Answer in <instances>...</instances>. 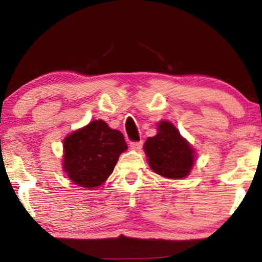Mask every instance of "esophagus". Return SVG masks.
Instances as JSON below:
<instances>
[{"instance_id":"34e87169","label":"esophagus","mask_w":262,"mask_h":262,"mask_svg":"<svg viewBox=\"0 0 262 262\" xmlns=\"http://www.w3.org/2000/svg\"><path fill=\"white\" fill-rule=\"evenodd\" d=\"M142 145H143V142L140 141V142H132L129 147H130L132 150H136V151H140V150L142 149Z\"/></svg>"}]
</instances>
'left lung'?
<instances>
[{"instance_id":"1","label":"left lung","mask_w":262,"mask_h":262,"mask_svg":"<svg viewBox=\"0 0 262 262\" xmlns=\"http://www.w3.org/2000/svg\"><path fill=\"white\" fill-rule=\"evenodd\" d=\"M143 148L150 167L165 178H185L194 165V149L168 121L159 122L157 134L148 137Z\"/></svg>"}]
</instances>
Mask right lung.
I'll return each instance as SVG.
<instances>
[{
    "label": "right lung",
    "instance_id": "obj_1",
    "mask_svg": "<svg viewBox=\"0 0 262 262\" xmlns=\"http://www.w3.org/2000/svg\"><path fill=\"white\" fill-rule=\"evenodd\" d=\"M127 150L122 133L103 120L91 121L66 137L63 170L75 185L98 187L114 170L120 154Z\"/></svg>",
    "mask_w": 262,
    "mask_h": 262
}]
</instances>
